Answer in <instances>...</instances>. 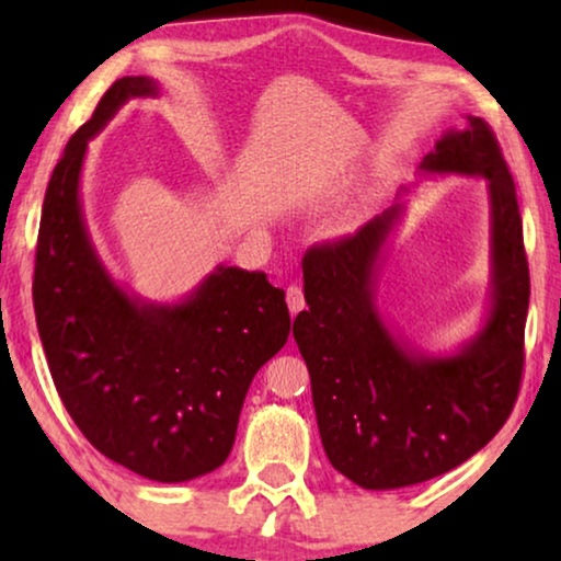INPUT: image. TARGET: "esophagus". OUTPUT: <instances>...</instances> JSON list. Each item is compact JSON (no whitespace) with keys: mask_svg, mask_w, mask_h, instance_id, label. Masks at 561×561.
Wrapping results in <instances>:
<instances>
[{"mask_svg":"<svg viewBox=\"0 0 561 561\" xmlns=\"http://www.w3.org/2000/svg\"><path fill=\"white\" fill-rule=\"evenodd\" d=\"M287 307L294 317H297L304 309V291H301V287H297V284H291V287L287 289Z\"/></svg>","mask_w":561,"mask_h":561,"instance_id":"esophagus-1","label":"esophagus"}]
</instances>
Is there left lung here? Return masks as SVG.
I'll return each instance as SVG.
<instances>
[{"label": "left lung", "instance_id": "8db88e82", "mask_svg": "<svg viewBox=\"0 0 561 561\" xmlns=\"http://www.w3.org/2000/svg\"><path fill=\"white\" fill-rule=\"evenodd\" d=\"M423 173L480 175L490 193L492 291L485 327L455 356L398 341L376 309V262L403 205L358 232L309 247L294 341L307 360L327 458L366 490H393L458 468L495 438L525 368L529 267L515 180L495 133L468 116L423 158Z\"/></svg>", "mask_w": 561, "mask_h": 561}]
</instances>
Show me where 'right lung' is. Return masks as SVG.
Segmentation results:
<instances>
[{"label": "right lung", "mask_w": 561, "mask_h": 561, "mask_svg": "<svg viewBox=\"0 0 561 561\" xmlns=\"http://www.w3.org/2000/svg\"><path fill=\"white\" fill-rule=\"evenodd\" d=\"M156 93L148 76H123L66 144L32 294L54 386L87 440L148 480L185 482L227 460L247 388L287 344L291 319L264 272L217 267L180 304L140 301L108 277L81 213L83 156L123 103Z\"/></svg>", "instance_id": "obj_1"}]
</instances>
